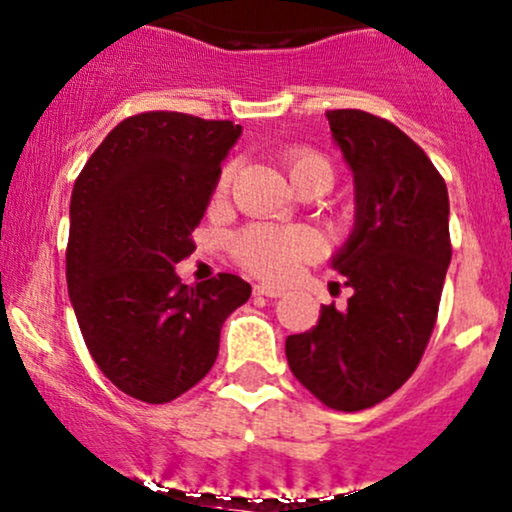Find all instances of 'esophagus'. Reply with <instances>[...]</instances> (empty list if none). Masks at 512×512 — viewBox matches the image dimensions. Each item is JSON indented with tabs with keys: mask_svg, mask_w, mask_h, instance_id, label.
Here are the masks:
<instances>
[{
	"mask_svg": "<svg viewBox=\"0 0 512 512\" xmlns=\"http://www.w3.org/2000/svg\"><path fill=\"white\" fill-rule=\"evenodd\" d=\"M255 294L267 296V299H279V296L284 294V289H279V286H269V284H255Z\"/></svg>",
	"mask_w": 512,
	"mask_h": 512,
	"instance_id": "obj_1",
	"label": "esophagus"
}]
</instances>
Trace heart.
<instances>
[{"mask_svg":"<svg viewBox=\"0 0 512 512\" xmlns=\"http://www.w3.org/2000/svg\"><path fill=\"white\" fill-rule=\"evenodd\" d=\"M284 167L296 189L318 184L323 192H328L335 179L328 157L311 148L289 150L284 155ZM230 182H233V165H226L218 174L216 199L228 194ZM318 255L320 240L306 228H277L257 223V226L245 228L233 240L235 262L247 272L267 279L291 277L303 262L316 260Z\"/></svg>","mask_w":512,"mask_h":512,"instance_id":"b5f03b06","label":"heart"}]
</instances>
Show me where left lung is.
<instances>
[{
	"mask_svg": "<svg viewBox=\"0 0 512 512\" xmlns=\"http://www.w3.org/2000/svg\"><path fill=\"white\" fill-rule=\"evenodd\" d=\"M355 174V230L333 257L355 294L345 311L286 338L296 379L335 411H364L401 389L423 359L452 260L449 196L430 157L401 128L359 109L328 111Z\"/></svg>",
	"mask_w": 512,
	"mask_h": 512,
	"instance_id": "1",
	"label": "left lung"
}]
</instances>
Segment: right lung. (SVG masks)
I'll list each match as a JSON object with an SVG mask.
<instances>
[{
	"instance_id": "obj_1",
	"label": "right lung",
	"mask_w": 512,
	"mask_h": 512,
	"mask_svg": "<svg viewBox=\"0 0 512 512\" xmlns=\"http://www.w3.org/2000/svg\"><path fill=\"white\" fill-rule=\"evenodd\" d=\"M243 128L179 111L123 119L94 150L70 199L67 291L106 379L145 403L199 384L226 318L250 284L221 272L187 286L174 265L194 252L221 162Z\"/></svg>"
}]
</instances>
